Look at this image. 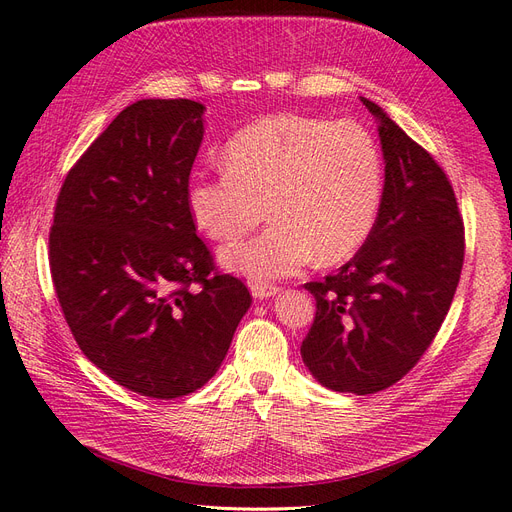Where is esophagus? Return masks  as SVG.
I'll list each match as a JSON object with an SVG mask.
<instances>
[{
	"instance_id": "1",
	"label": "esophagus",
	"mask_w": 512,
	"mask_h": 512,
	"mask_svg": "<svg viewBox=\"0 0 512 512\" xmlns=\"http://www.w3.org/2000/svg\"><path fill=\"white\" fill-rule=\"evenodd\" d=\"M250 290H252L256 299H269V297H275V294L280 292V286H273V284H267V282H252Z\"/></svg>"
}]
</instances>
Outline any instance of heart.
<instances>
[{"label": "heart", "mask_w": 512, "mask_h": 512, "mask_svg": "<svg viewBox=\"0 0 512 512\" xmlns=\"http://www.w3.org/2000/svg\"><path fill=\"white\" fill-rule=\"evenodd\" d=\"M384 190L380 149L363 126L305 115H271L239 130L224 166L196 173L188 188L194 224L215 241L262 235L220 252L230 271L269 280L350 258L376 226Z\"/></svg>", "instance_id": "1"}]
</instances>
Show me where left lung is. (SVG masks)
<instances>
[{
  "mask_svg": "<svg viewBox=\"0 0 512 512\" xmlns=\"http://www.w3.org/2000/svg\"><path fill=\"white\" fill-rule=\"evenodd\" d=\"M384 156L374 230L335 275L309 282L316 318L301 356L331 391L389 389L425 354L453 303L463 267V220L440 164L378 104Z\"/></svg>",
  "mask_w": 512,
  "mask_h": 512,
  "instance_id": "obj_1",
  "label": "left lung"
}]
</instances>
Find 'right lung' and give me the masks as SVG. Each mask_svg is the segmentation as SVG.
<instances>
[{"instance_id": "obj_1", "label": "right lung", "mask_w": 512, "mask_h": 512, "mask_svg": "<svg viewBox=\"0 0 512 512\" xmlns=\"http://www.w3.org/2000/svg\"><path fill=\"white\" fill-rule=\"evenodd\" d=\"M205 106L138 100L61 185L49 235L61 312L87 359L126 389L175 399L220 369L252 305L218 273L188 207Z\"/></svg>"}]
</instances>
